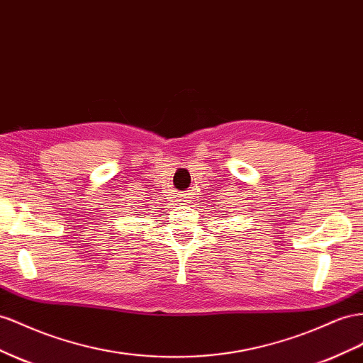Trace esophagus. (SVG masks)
Masks as SVG:
<instances>
[{
    "instance_id": "esophagus-1",
    "label": "esophagus",
    "mask_w": 363,
    "mask_h": 363,
    "mask_svg": "<svg viewBox=\"0 0 363 363\" xmlns=\"http://www.w3.org/2000/svg\"><path fill=\"white\" fill-rule=\"evenodd\" d=\"M180 203V206H183V208H186V206H189V203H191V200H189V197H184V195H183V197L179 200Z\"/></svg>"
}]
</instances>
